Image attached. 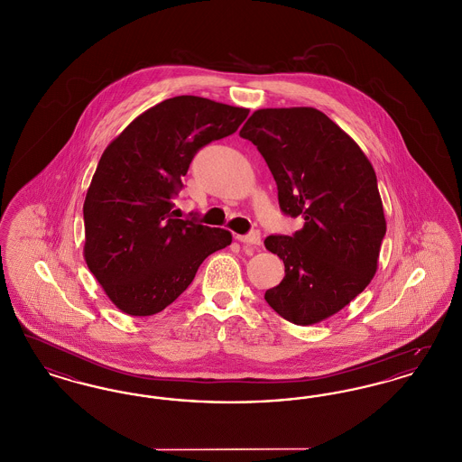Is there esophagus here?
Listing matches in <instances>:
<instances>
[{
  "mask_svg": "<svg viewBox=\"0 0 462 462\" xmlns=\"http://www.w3.org/2000/svg\"><path fill=\"white\" fill-rule=\"evenodd\" d=\"M236 239L241 242V244L253 245V247H258V245L262 244V236H260L258 230H253V232H249V234H245V236H236Z\"/></svg>",
  "mask_w": 462,
  "mask_h": 462,
  "instance_id": "obj_1",
  "label": "esophagus"
}]
</instances>
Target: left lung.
<instances>
[{
  "label": "left lung",
  "mask_w": 462,
  "mask_h": 462,
  "mask_svg": "<svg viewBox=\"0 0 462 462\" xmlns=\"http://www.w3.org/2000/svg\"><path fill=\"white\" fill-rule=\"evenodd\" d=\"M239 134L263 155L281 209L305 220L291 237L264 239L286 266L264 300L296 326L319 324L375 275L386 220L373 164L348 133L313 107L254 110Z\"/></svg>",
  "instance_id": "left-lung-1"
}]
</instances>
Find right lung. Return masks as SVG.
Returning a JSON list of instances; mask_svg holds the SVG:
<instances>
[{"instance_id":"obj_1","label":"right lung","mask_w":462,"mask_h":462,"mask_svg":"<svg viewBox=\"0 0 462 462\" xmlns=\"http://www.w3.org/2000/svg\"><path fill=\"white\" fill-rule=\"evenodd\" d=\"M249 109L181 95L145 110L104 151L83 204L85 262L110 301L132 317L171 305L232 234L173 217L200 147L241 126Z\"/></svg>"}]
</instances>
